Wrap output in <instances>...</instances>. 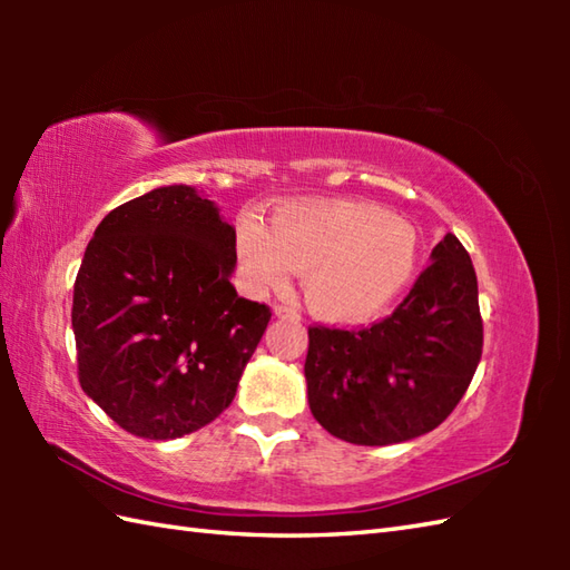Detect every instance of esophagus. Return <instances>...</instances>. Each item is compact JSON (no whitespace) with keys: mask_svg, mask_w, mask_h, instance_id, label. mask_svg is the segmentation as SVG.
Instances as JSON below:
<instances>
[{"mask_svg":"<svg viewBox=\"0 0 570 570\" xmlns=\"http://www.w3.org/2000/svg\"><path fill=\"white\" fill-rule=\"evenodd\" d=\"M274 316H278V318H294V321H298V311H296V308H292V306L276 304V306H274Z\"/></svg>","mask_w":570,"mask_h":570,"instance_id":"obj_1","label":"esophagus"}]
</instances>
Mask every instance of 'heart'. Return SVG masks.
<instances>
[{
    "label": "heart",
    "instance_id": "obj_1",
    "mask_svg": "<svg viewBox=\"0 0 570 570\" xmlns=\"http://www.w3.org/2000/svg\"><path fill=\"white\" fill-rule=\"evenodd\" d=\"M235 254L254 292L278 288L301 272L313 316L328 323L372 318L404 292L419 259L406 220L357 200H301L276 208L269 227L245 213L235 223Z\"/></svg>",
    "mask_w": 570,
    "mask_h": 570
}]
</instances>
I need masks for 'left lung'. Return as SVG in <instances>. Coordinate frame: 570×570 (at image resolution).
Returning <instances> with one entry per match:
<instances>
[{
	"instance_id": "obj_1",
	"label": "left lung",
	"mask_w": 570,
	"mask_h": 570,
	"mask_svg": "<svg viewBox=\"0 0 570 570\" xmlns=\"http://www.w3.org/2000/svg\"><path fill=\"white\" fill-rule=\"evenodd\" d=\"M482 355L478 276L451 233L390 318L360 331L308 328V406L335 439L404 443L463 399Z\"/></svg>"
}]
</instances>
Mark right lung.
I'll use <instances>...</instances> for the list:
<instances>
[{
	"label": "right lung",
	"mask_w": 570,
	"mask_h": 570,
	"mask_svg": "<svg viewBox=\"0 0 570 570\" xmlns=\"http://www.w3.org/2000/svg\"><path fill=\"white\" fill-rule=\"evenodd\" d=\"M235 227L193 186H161L95 229L72 288L82 392L149 441L233 404L272 311L237 296Z\"/></svg>",
	"instance_id": "add662e5"
}]
</instances>
